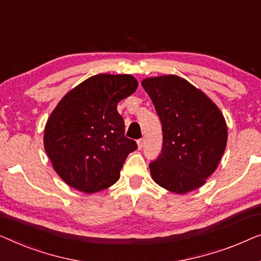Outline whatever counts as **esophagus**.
<instances>
[{
	"mask_svg": "<svg viewBox=\"0 0 261 261\" xmlns=\"http://www.w3.org/2000/svg\"><path fill=\"white\" fill-rule=\"evenodd\" d=\"M137 145H138V149L142 150L143 146H144V139H143V138L138 139V141H137Z\"/></svg>",
	"mask_w": 261,
	"mask_h": 261,
	"instance_id": "1",
	"label": "esophagus"
}]
</instances>
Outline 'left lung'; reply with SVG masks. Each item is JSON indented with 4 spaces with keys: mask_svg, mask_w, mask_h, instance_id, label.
<instances>
[{
    "mask_svg": "<svg viewBox=\"0 0 261 261\" xmlns=\"http://www.w3.org/2000/svg\"><path fill=\"white\" fill-rule=\"evenodd\" d=\"M162 123V152L149 164L157 185L186 194L203 186L225 152L227 124L218 106L181 76L142 82Z\"/></svg>",
    "mask_w": 261,
    "mask_h": 261,
    "instance_id": "left-lung-1",
    "label": "left lung"
}]
</instances>
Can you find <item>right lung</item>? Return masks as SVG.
<instances>
[{
  "mask_svg": "<svg viewBox=\"0 0 261 261\" xmlns=\"http://www.w3.org/2000/svg\"><path fill=\"white\" fill-rule=\"evenodd\" d=\"M137 86L130 74L93 75L69 91L50 113L43 145L54 170L69 187L92 194L118 181L137 144L125 137L117 105Z\"/></svg>",
  "mask_w": 261,
  "mask_h": 261,
  "instance_id": "1",
  "label": "right lung"
}]
</instances>
